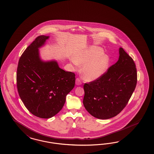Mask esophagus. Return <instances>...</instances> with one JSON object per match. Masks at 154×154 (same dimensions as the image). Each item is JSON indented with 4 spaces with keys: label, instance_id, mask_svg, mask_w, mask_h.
<instances>
[{
    "label": "esophagus",
    "instance_id": "34e87169",
    "mask_svg": "<svg viewBox=\"0 0 154 154\" xmlns=\"http://www.w3.org/2000/svg\"><path fill=\"white\" fill-rule=\"evenodd\" d=\"M75 84H76L77 85H78V86H79V85H81V82L80 79H76V80H75Z\"/></svg>",
    "mask_w": 154,
    "mask_h": 154
}]
</instances>
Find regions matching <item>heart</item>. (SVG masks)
I'll return each instance as SVG.
<instances>
[{"instance_id": "heart-1", "label": "heart", "mask_w": 154, "mask_h": 154, "mask_svg": "<svg viewBox=\"0 0 154 154\" xmlns=\"http://www.w3.org/2000/svg\"><path fill=\"white\" fill-rule=\"evenodd\" d=\"M76 66L83 65L81 75L84 80L91 82L99 79L107 71L110 63L109 56L99 47L93 46L76 55L74 58Z\"/></svg>"}]
</instances>
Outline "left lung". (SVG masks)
Returning a JSON list of instances; mask_svg holds the SVG:
<instances>
[{"instance_id": "8db88e82", "label": "left lung", "mask_w": 154, "mask_h": 154, "mask_svg": "<svg viewBox=\"0 0 154 154\" xmlns=\"http://www.w3.org/2000/svg\"><path fill=\"white\" fill-rule=\"evenodd\" d=\"M137 82L135 63L120 47L116 63L100 78L84 85V107L97 119L104 120L116 116L126 106Z\"/></svg>"}]
</instances>
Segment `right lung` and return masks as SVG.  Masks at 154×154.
Wrapping results in <instances>:
<instances>
[{"instance_id": "add662e5", "label": "right lung", "mask_w": 154, "mask_h": 154, "mask_svg": "<svg viewBox=\"0 0 154 154\" xmlns=\"http://www.w3.org/2000/svg\"><path fill=\"white\" fill-rule=\"evenodd\" d=\"M49 37L36 38L20 57L17 69L20 97L29 112L42 119L51 118L60 111L75 80V73L61 69L56 60L41 59L39 48Z\"/></svg>"}]
</instances>
